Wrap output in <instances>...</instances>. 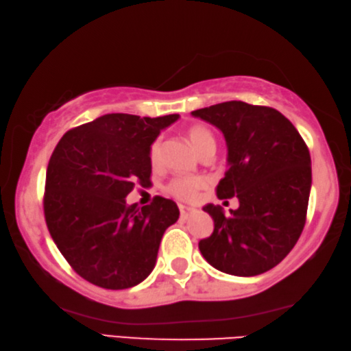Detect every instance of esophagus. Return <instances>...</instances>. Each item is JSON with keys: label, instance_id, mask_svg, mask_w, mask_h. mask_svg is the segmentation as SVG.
Here are the masks:
<instances>
[{"label": "esophagus", "instance_id": "1", "mask_svg": "<svg viewBox=\"0 0 351 351\" xmlns=\"http://www.w3.org/2000/svg\"><path fill=\"white\" fill-rule=\"evenodd\" d=\"M179 208H180V217H182V219H188V217L191 216L194 211H196L194 208H189V206H185V205H180Z\"/></svg>", "mask_w": 351, "mask_h": 351}]
</instances>
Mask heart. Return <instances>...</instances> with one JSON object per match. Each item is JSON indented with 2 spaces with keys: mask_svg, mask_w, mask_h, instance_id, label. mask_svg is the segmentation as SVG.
<instances>
[{
  "mask_svg": "<svg viewBox=\"0 0 351 351\" xmlns=\"http://www.w3.org/2000/svg\"><path fill=\"white\" fill-rule=\"evenodd\" d=\"M186 136L200 157L206 152L215 151V136L211 134V130L208 128H205V125L191 124L186 129ZM160 157H162V138H155L151 147H149V160H151V165L157 166L160 163ZM205 185L206 182L202 177H176V179H172L168 185H166V191H168L171 196L180 200H193L196 199L197 193Z\"/></svg>",
  "mask_w": 351,
  "mask_h": 351,
  "instance_id": "b5f03b06",
  "label": "heart"
}]
</instances>
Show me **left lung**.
<instances>
[{"instance_id":"left-lung-1","label":"left lung","mask_w":351,"mask_h":351,"mask_svg":"<svg viewBox=\"0 0 351 351\" xmlns=\"http://www.w3.org/2000/svg\"><path fill=\"white\" fill-rule=\"evenodd\" d=\"M222 130L228 169L219 182V199L238 197L239 208L226 215L206 205L215 221L199 250L217 271L254 277L283 260L306 222L311 157L288 118L266 106L228 101L193 112Z\"/></svg>"}]
</instances>
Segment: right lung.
Segmentation results:
<instances>
[{"label":"right lung","mask_w":351,"mask_h":351,"mask_svg":"<svg viewBox=\"0 0 351 351\" xmlns=\"http://www.w3.org/2000/svg\"><path fill=\"white\" fill-rule=\"evenodd\" d=\"M177 118L108 113L57 143L46 169L45 221L63 258L91 285L128 289L152 272L179 208L162 196L140 208L125 196L136 183L151 185L149 147Z\"/></svg>","instance_id":"right-lung-1"}]
</instances>
